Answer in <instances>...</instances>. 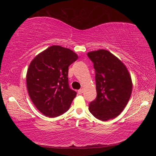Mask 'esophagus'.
<instances>
[{
  "instance_id": "obj_1",
  "label": "esophagus",
  "mask_w": 156,
  "mask_h": 156,
  "mask_svg": "<svg viewBox=\"0 0 156 156\" xmlns=\"http://www.w3.org/2000/svg\"><path fill=\"white\" fill-rule=\"evenodd\" d=\"M83 93V89H79V90H78V93H79V94H82Z\"/></svg>"
}]
</instances>
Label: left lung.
<instances>
[{
  "label": "left lung",
  "mask_w": 156,
  "mask_h": 156,
  "mask_svg": "<svg viewBox=\"0 0 156 156\" xmlns=\"http://www.w3.org/2000/svg\"><path fill=\"white\" fill-rule=\"evenodd\" d=\"M95 70L97 96L89 104V111L96 119L107 121L119 116L130 99L132 82L124 64L105 49L89 52Z\"/></svg>",
  "instance_id": "left-lung-1"
}]
</instances>
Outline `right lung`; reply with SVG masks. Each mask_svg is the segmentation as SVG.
<instances>
[{"label":"right lung","mask_w":156,"mask_h":156,"mask_svg":"<svg viewBox=\"0 0 156 156\" xmlns=\"http://www.w3.org/2000/svg\"><path fill=\"white\" fill-rule=\"evenodd\" d=\"M77 58L71 49L52 45L30 63L26 75L28 94L45 116L54 118L69 110L77 93L69 88L68 70Z\"/></svg>","instance_id":"right-lung-1"}]
</instances>
